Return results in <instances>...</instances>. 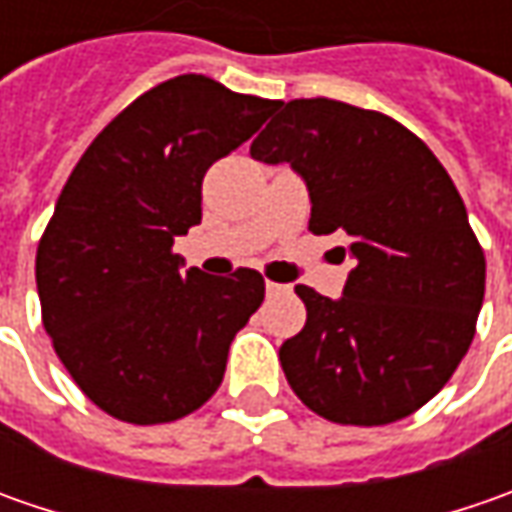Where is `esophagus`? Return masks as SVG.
Masks as SVG:
<instances>
[{"mask_svg":"<svg viewBox=\"0 0 512 512\" xmlns=\"http://www.w3.org/2000/svg\"><path fill=\"white\" fill-rule=\"evenodd\" d=\"M267 293H270V296H273V293H282V290H285V285H273V282H267Z\"/></svg>","mask_w":512,"mask_h":512,"instance_id":"34e87169","label":"esophagus"}]
</instances>
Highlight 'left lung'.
Here are the masks:
<instances>
[{
    "instance_id": "obj_1",
    "label": "left lung",
    "mask_w": 512,
    "mask_h": 512,
    "mask_svg": "<svg viewBox=\"0 0 512 512\" xmlns=\"http://www.w3.org/2000/svg\"><path fill=\"white\" fill-rule=\"evenodd\" d=\"M250 145L290 165L310 230L339 233L353 270L339 299L296 285L302 333L279 362L302 402L339 424H390L427 404L464 359L484 299V253L462 196L419 136L333 99L279 102Z\"/></svg>"
}]
</instances>
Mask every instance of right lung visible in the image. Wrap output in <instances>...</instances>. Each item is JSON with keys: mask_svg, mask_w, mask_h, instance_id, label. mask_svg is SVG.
I'll use <instances>...</instances> for the list:
<instances>
[{"mask_svg": "<svg viewBox=\"0 0 512 512\" xmlns=\"http://www.w3.org/2000/svg\"><path fill=\"white\" fill-rule=\"evenodd\" d=\"M276 110L185 73L130 102L62 187L36 250L42 322L70 379L130 424L182 419L222 384L265 279L185 270L173 239L202 222V179Z\"/></svg>", "mask_w": 512, "mask_h": 512, "instance_id": "add662e5", "label": "right lung"}]
</instances>
